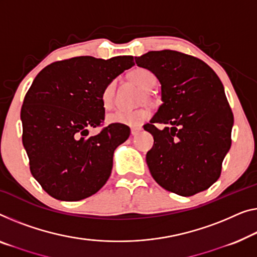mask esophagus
I'll return each instance as SVG.
<instances>
[{
    "mask_svg": "<svg viewBox=\"0 0 257 257\" xmlns=\"http://www.w3.org/2000/svg\"><path fill=\"white\" fill-rule=\"evenodd\" d=\"M141 130H142L141 127H133V128H132V135H133V136L137 135V134H139V133L141 132Z\"/></svg>",
    "mask_w": 257,
    "mask_h": 257,
    "instance_id": "1",
    "label": "esophagus"
}]
</instances>
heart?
I'll return each mask as SVG.
<instances>
[{"label": "heart", "mask_w": 257, "mask_h": 257, "mask_svg": "<svg viewBox=\"0 0 257 257\" xmlns=\"http://www.w3.org/2000/svg\"><path fill=\"white\" fill-rule=\"evenodd\" d=\"M130 78L135 82L137 85H140L143 90H150L151 87L155 86L156 84V77L150 70L144 68H136L130 72ZM115 87L116 82L112 80L105 86L101 93V102L106 108H109L113 104L114 94H115ZM149 116H150V112L147 108H139L133 110H124L118 109L115 112L110 113L107 116V121L109 123H117V124H124L129 125V127H136L147 121Z\"/></svg>", "instance_id": "heart-1"}]
</instances>
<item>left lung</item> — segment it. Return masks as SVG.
Wrapping results in <instances>:
<instances>
[{
    "instance_id": "left-lung-1",
    "label": "left lung",
    "mask_w": 257,
    "mask_h": 257,
    "mask_svg": "<svg viewBox=\"0 0 257 257\" xmlns=\"http://www.w3.org/2000/svg\"><path fill=\"white\" fill-rule=\"evenodd\" d=\"M135 61L162 84L163 104L144 125L155 140L147 153L152 178L181 196L208 189L232 142L234 120L223 83L202 60L177 51L149 52ZM155 123L168 125L159 131Z\"/></svg>"
}]
</instances>
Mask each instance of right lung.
I'll return each instance as SVG.
<instances>
[{"label": "right lung", "instance_id": "add662e5", "mask_svg": "<svg viewBox=\"0 0 257 257\" xmlns=\"http://www.w3.org/2000/svg\"><path fill=\"white\" fill-rule=\"evenodd\" d=\"M134 64L128 55L78 56L49 64L34 78L21 110L23 145L33 178L52 197L80 201L107 182L130 128L112 123L94 136L89 129L105 118L102 90Z\"/></svg>", "mask_w": 257, "mask_h": 257}]
</instances>
